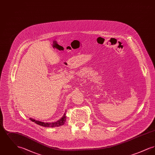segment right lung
Returning a JSON list of instances; mask_svg holds the SVG:
<instances>
[{"instance_id": "1", "label": "right lung", "mask_w": 155, "mask_h": 155, "mask_svg": "<svg viewBox=\"0 0 155 155\" xmlns=\"http://www.w3.org/2000/svg\"><path fill=\"white\" fill-rule=\"evenodd\" d=\"M30 119L32 121L35 123L37 124L41 125V126H43L45 127H55L61 126L65 123V122L66 121V113H64L63 116L62 117V118L54 123H44V122H41V121H39L38 120H35V119H33V118H30Z\"/></svg>"}]
</instances>
